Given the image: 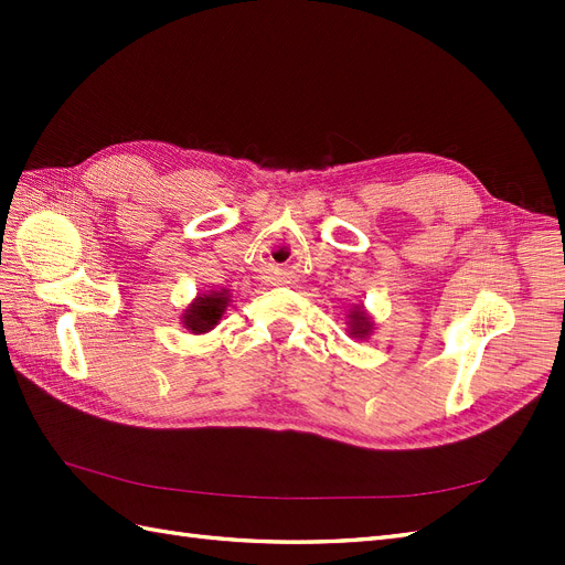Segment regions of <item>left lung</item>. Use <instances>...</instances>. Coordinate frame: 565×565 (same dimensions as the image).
<instances>
[{"mask_svg":"<svg viewBox=\"0 0 565 565\" xmlns=\"http://www.w3.org/2000/svg\"><path fill=\"white\" fill-rule=\"evenodd\" d=\"M347 318H350V322H347V326H350L352 338L366 340L369 334H371V330H374V322H371L369 313H366L362 306H354L350 313H347Z\"/></svg>","mask_w":565,"mask_h":565,"instance_id":"8db88e82","label":"left lung"}]
</instances>
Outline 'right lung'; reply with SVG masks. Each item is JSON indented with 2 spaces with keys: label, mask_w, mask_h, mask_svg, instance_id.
I'll use <instances>...</instances> for the list:
<instances>
[{
  "label": "right lung",
  "mask_w": 565,
  "mask_h": 565,
  "mask_svg": "<svg viewBox=\"0 0 565 565\" xmlns=\"http://www.w3.org/2000/svg\"><path fill=\"white\" fill-rule=\"evenodd\" d=\"M231 303V296H227L225 289L221 291H209V294H199L194 298V303H191L184 316H182V326L186 330H191L194 334H203L213 330L218 326L223 313H225V306Z\"/></svg>",
  "instance_id": "add662e5"
}]
</instances>
